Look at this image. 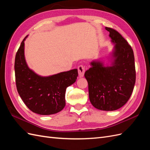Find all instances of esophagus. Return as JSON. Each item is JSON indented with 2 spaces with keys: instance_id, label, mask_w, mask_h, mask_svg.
Segmentation results:
<instances>
[{
  "instance_id": "34e87169",
  "label": "esophagus",
  "mask_w": 150,
  "mask_h": 150,
  "mask_svg": "<svg viewBox=\"0 0 150 150\" xmlns=\"http://www.w3.org/2000/svg\"><path fill=\"white\" fill-rule=\"evenodd\" d=\"M78 73L80 77H83L85 73V67L83 65H79L78 67Z\"/></svg>"
}]
</instances>
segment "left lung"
<instances>
[{
  "mask_svg": "<svg viewBox=\"0 0 150 150\" xmlns=\"http://www.w3.org/2000/svg\"><path fill=\"white\" fill-rule=\"evenodd\" d=\"M115 44L113 61L111 66L104 67L99 61L91 63L85 72L89 96L96 108L114 111L128 101L136 82V68L133 50L121 34L106 27Z\"/></svg>",
  "mask_w": 150,
  "mask_h": 150,
  "instance_id": "left-lung-1",
  "label": "left lung"
}]
</instances>
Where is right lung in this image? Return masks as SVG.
<instances>
[{
    "mask_svg": "<svg viewBox=\"0 0 150 150\" xmlns=\"http://www.w3.org/2000/svg\"><path fill=\"white\" fill-rule=\"evenodd\" d=\"M26 37L15 57L17 91L26 106L33 113L42 115L58 113L65 106V92L76 81L77 69L46 77L37 75L28 68L25 59L24 41Z\"/></svg>",
    "mask_w": 150,
    "mask_h": 150,
    "instance_id": "right-lung-1",
    "label": "right lung"
}]
</instances>
